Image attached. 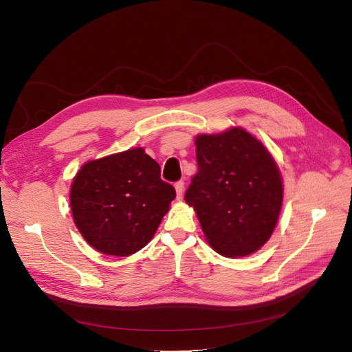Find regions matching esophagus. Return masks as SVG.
<instances>
[{"mask_svg": "<svg viewBox=\"0 0 352 352\" xmlns=\"http://www.w3.org/2000/svg\"><path fill=\"white\" fill-rule=\"evenodd\" d=\"M175 191H177V198L181 200L182 194H184V181H177L175 182Z\"/></svg>", "mask_w": 352, "mask_h": 352, "instance_id": "1", "label": "esophagus"}]
</instances>
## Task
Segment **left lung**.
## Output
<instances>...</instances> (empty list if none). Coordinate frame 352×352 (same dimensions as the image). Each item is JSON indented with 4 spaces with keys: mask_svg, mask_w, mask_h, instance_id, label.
<instances>
[{
    "mask_svg": "<svg viewBox=\"0 0 352 352\" xmlns=\"http://www.w3.org/2000/svg\"><path fill=\"white\" fill-rule=\"evenodd\" d=\"M198 171L186 191L210 246L226 257L261 249L283 200L279 168L261 141L241 128L195 138Z\"/></svg>",
    "mask_w": 352,
    "mask_h": 352,
    "instance_id": "1",
    "label": "left lung"
}]
</instances>
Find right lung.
Wrapping results in <instances>:
<instances>
[{
    "mask_svg": "<svg viewBox=\"0 0 352 352\" xmlns=\"http://www.w3.org/2000/svg\"><path fill=\"white\" fill-rule=\"evenodd\" d=\"M175 198L144 148L86 162L70 188V207L83 239L103 254L145 248Z\"/></svg>",
    "mask_w": 352,
    "mask_h": 352,
    "instance_id": "add662e5",
    "label": "right lung"
}]
</instances>
